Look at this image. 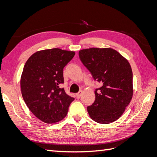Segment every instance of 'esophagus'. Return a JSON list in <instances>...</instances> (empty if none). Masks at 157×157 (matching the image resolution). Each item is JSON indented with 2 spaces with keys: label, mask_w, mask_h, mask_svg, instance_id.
Returning <instances> with one entry per match:
<instances>
[{
  "label": "esophagus",
  "mask_w": 157,
  "mask_h": 157,
  "mask_svg": "<svg viewBox=\"0 0 157 157\" xmlns=\"http://www.w3.org/2000/svg\"><path fill=\"white\" fill-rule=\"evenodd\" d=\"M82 94V91H80L78 94H77V95H76V96H77V98H80V96H81Z\"/></svg>",
  "instance_id": "1"
}]
</instances>
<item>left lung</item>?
I'll return each instance as SVG.
<instances>
[{
	"mask_svg": "<svg viewBox=\"0 0 157 157\" xmlns=\"http://www.w3.org/2000/svg\"><path fill=\"white\" fill-rule=\"evenodd\" d=\"M78 54L94 78L102 84L94 91V103L87 107L90 118L100 124L115 122L124 113L134 94L130 63L111 48L83 49Z\"/></svg>",
	"mask_w": 157,
	"mask_h": 157,
	"instance_id": "left-lung-1",
	"label": "left lung"
}]
</instances>
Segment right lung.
Wrapping results in <instances>:
<instances>
[{
	"label": "right lung",
	"instance_id": "obj_1",
	"mask_svg": "<svg viewBox=\"0 0 157 157\" xmlns=\"http://www.w3.org/2000/svg\"><path fill=\"white\" fill-rule=\"evenodd\" d=\"M75 52L52 48L37 51L23 67L20 86L23 100L36 117L47 124H56L66 117L75 98L65 93L63 69Z\"/></svg>",
	"mask_w": 157,
	"mask_h": 157
}]
</instances>
